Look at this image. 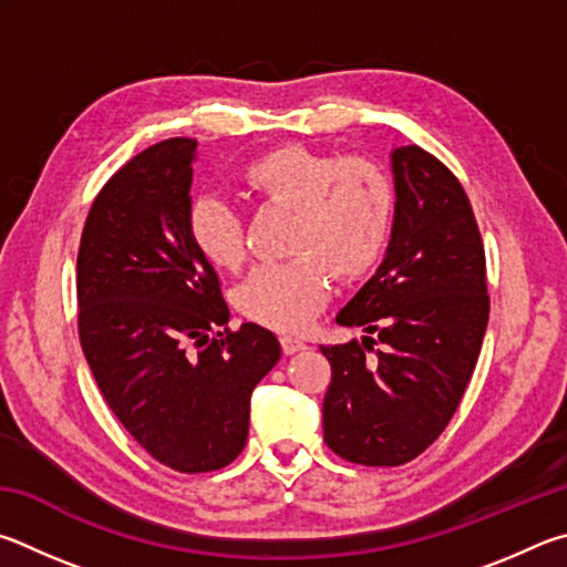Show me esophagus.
I'll return each instance as SVG.
<instances>
[{"label": "esophagus", "instance_id": "34e87169", "mask_svg": "<svg viewBox=\"0 0 567 567\" xmlns=\"http://www.w3.org/2000/svg\"><path fill=\"white\" fill-rule=\"evenodd\" d=\"M281 349H284V353H286V355H291V353H299V351H303V349H306V343H303V341H299V339H291V336H284V339H281Z\"/></svg>", "mask_w": 567, "mask_h": 567}]
</instances>
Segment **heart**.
Segmentation results:
<instances>
[{
  "instance_id": "1",
  "label": "heart",
  "mask_w": 567,
  "mask_h": 567,
  "mask_svg": "<svg viewBox=\"0 0 567 567\" xmlns=\"http://www.w3.org/2000/svg\"><path fill=\"white\" fill-rule=\"evenodd\" d=\"M246 192L266 206L291 208V261L266 264L238 286L236 309L248 321L281 333L309 329L339 281L371 274L389 246L395 188L369 156H339L284 144L241 172ZM188 234L208 264L238 271L246 264L244 218L218 198H198Z\"/></svg>"
}]
</instances>
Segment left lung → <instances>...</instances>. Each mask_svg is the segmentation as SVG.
I'll use <instances>...</instances> for the list:
<instances>
[{"label":"left lung","instance_id":"obj_1","mask_svg":"<svg viewBox=\"0 0 567 567\" xmlns=\"http://www.w3.org/2000/svg\"><path fill=\"white\" fill-rule=\"evenodd\" d=\"M395 216L375 276L336 316L363 341L321 346L331 363L323 441L343 461L393 468L451 423L478 361L491 299L468 194L421 146L393 152Z\"/></svg>","mask_w":567,"mask_h":567}]
</instances>
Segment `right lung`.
Here are the masks:
<instances>
[{
  "instance_id": "obj_1",
  "label": "right lung",
  "mask_w": 567,
  "mask_h": 567,
  "mask_svg": "<svg viewBox=\"0 0 567 567\" xmlns=\"http://www.w3.org/2000/svg\"><path fill=\"white\" fill-rule=\"evenodd\" d=\"M194 156L196 138L176 136L128 158L89 208L76 256L79 341L99 391L178 473L244 451L251 391L281 359L271 331L226 326L221 284L188 234Z\"/></svg>"
}]
</instances>
